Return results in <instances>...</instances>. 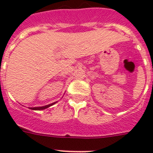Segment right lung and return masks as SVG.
Returning <instances> with one entry per match:
<instances>
[{
    "mask_svg": "<svg viewBox=\"0 0 153 153\" xmlns=\"http://www.w3.org/2000/svg\"><path fill=\"white\" fill-rule=\"evenodd\" d=\"M56 102H54V103H51V104H49V105H44V106H40V107H31V108H29V109H32V110H42V109H47V108H48V107H50L51 105H52L55 104Z\"/></svg>",
    "mask_w": 153,
    "mask_h": 153,
    "instance_id": "right-lung-1",
    "label": "right lung"
}]
</instances>
